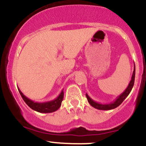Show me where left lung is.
<instances>
[{
    "label": "left lung",
    "instance_id": "left-lung-1",
    "mask_svg": "<svg viewBox=\"0 0 146 146\" xmlns=\"http://www.w3.org/2000/svg\"><path fill=\"white\" fill-rule=\"evenodd\" d=\"M134 67H135V64H134ZM135 69L134 67L133 72L132 76H131V80L130 81L129 84L127 86V88L125 89V90L121 94L119 95L117 98L116 99V100L114 102H111L110 104H100L98 103V102H95L93 99H91L89 96V95L87 94H86V96L87 98V100L89 102V103L90 104V105L92 106H93L94 108L96 109H99V110H111V109H113L115 108L118 107L125 100V98L128 96V94H130L131 91L132 90V88L134 84V80H135Z\"/></svg>",
    "mask_w": 146,
    "mask_h": 146
}]
</instances>
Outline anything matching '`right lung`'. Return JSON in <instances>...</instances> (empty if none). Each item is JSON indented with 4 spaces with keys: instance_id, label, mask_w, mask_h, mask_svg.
Wrapping results in <instances>:
<instances>
[{
    "instance_id": "add662e5",
    "label": "right lung",
    "mask_w": 146,
    "mask_h": 146,
    "mask_svg": "<svg viewBox=\"0 0 146 146\" xmlns=\"http://www.w3.org/2000/svg\"><path fill=\"white\" fill-rule=\"evenodd\" d=\"M18 91H19L20 94H21V96H22L24 102L26 103V104L29 107L31 108L32 109L37 112H40V113H52V112L57 111L61 106L63 98H64V92H63L62 90L61 93L60 94V95L56 99H54V100L40 103V102H33L31 99L26 97L21 92L19 88H18Z\"/></svg>"
}]
</instances>
